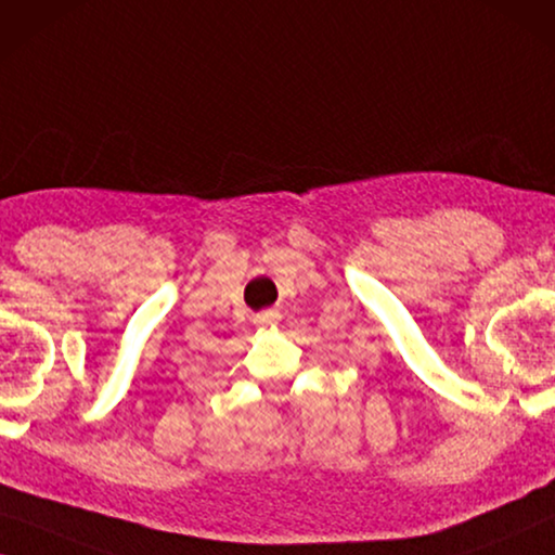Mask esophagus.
Instances as JSON below:
<instances>
[{
  "instance_id": "1",
  "label": "esophagus",
  "mask_w": 555,
  "mask_h": 555,
  "mask_svg": "<svg viewBox=\"0 0 555 555\" xmlns=\"http://www.w3.org/2000/svg\"><path fill=\"white\" fill-rule=\"evenodd\" d=\"M279 319H281V314L279 311H274V309H269V311H261V314H256V319L254 322L259 324V326H271V330H274V326L279 324Z\"/></svg>"
}]
</instances>
